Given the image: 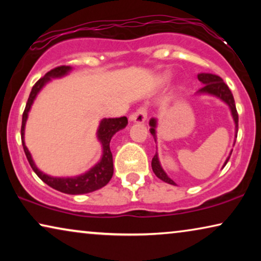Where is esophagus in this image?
I'll list each match as a JSON object with an SVG mask.
<instances>
[{
	"instance_id": "obj_1",
	"label": "esophagus",
	"mask_w": 261,
	"mask_h": 261,
	"mask_svg": "<svg viewBox=\"0 0 261 261\" xmlns=\"http://www.w3.org/2000/svg\"><path fill=\"white\" fill-rule=\"evenodd\" d=\"M146 119H147V112H146L145 107H140L129 116V120L133 121V122L137 123H142L145 122Z\"/></svg>"
}]
</instances>
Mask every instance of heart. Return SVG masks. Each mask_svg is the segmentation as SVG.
<instances>
[{
    "instance_id": "obj_1",
    "label": "heart",
    "mask_w": 261,
    "mask_h": 261,
    "mask_svg": "<svg viewBox=\"0 0 261 261\" xmlns=\"http://www.w3.org/2000/svg\"><path fill=\"white\" fill-rule=\"evenodd\" d=\"M163 80H164V81H167V80H169V77H167V76H164Z\"/></svg>"
}]
</instances>
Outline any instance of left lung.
Instances as JSON below:
<instances>
[{
	"mask_svg": "<svg viewBox=\"0 0 261 261\" xmlns=\"http://www.w3.org/2000/svg\"><path fill=\"white\" fill-rule=\"evenodd\" d=\"M197 78L201 83L204 84L197 91V94H208L212 96H216L217 98H220L221 101H223L226 105H228V107H229L231 116H233V120L235 123V138H237L238 128H239V115L237 112V107H235L233 94H231V91L229 90V88H228V85L224 83L222 78L216 76V74L199 73ZM149 126H151V129H149V132H151V134L154 137V140H155V127H156L155 119H152L151 121H149ZM230 154H231V151H230ZM230 154L227 158L226 163H224L223 166H226V164L228 163V160H229V158H230ZM152 170H153V172H154L155 176L159 178V179H162L163 181H165V183H169L172 185L176 184L169 176H167L165 171L163 170V167H162V165H160L159 159H158V153H155L154 156H153V159H152Z\"/></svg>",
	"mask_w": 261,
	"mask_h": 261,
	"instance_id": "left-lung-1",
	"label": "left lung"
}]
</instances>
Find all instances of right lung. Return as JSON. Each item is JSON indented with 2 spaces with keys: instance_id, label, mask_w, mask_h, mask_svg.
<instances>
[{
  "instance_id": "right-lung-1",
  "label": "right lung",
  "mask_w": 261,
  "mask_h": 261,
  "mask_svg": "<svg viewBox=\"0 0 261 261\" xmlns=\"http://www.w3.org/2000/svg\"><path fill=\"white\" fill-rule=\"evenodd\" d=\"M72 67L70 66H58L55 69L48 71L44 77L40 78L37 83L33 85L32 91L28 97V101L26 103V108L23 110L22 114V126H21V141H22L24 154L27 156L28 163L37 176L40 179L46 183L49 187L56 189L60 192L69 195H81V194H88V192H92L95 190H98L109 183L112 179L114 173V166H113V154L110 152V140H112L113 135L119 132L120 129H123L127 126L128 120L126 116L116 117V119H103L99 123V127L97 129V138L99 142L102 144L103 154L99 162L96 164L94 167L83 174H80L77 177H67V178H58V177H51L48 174H45L41 172L40 170L35 166V164L32 159V155L28 148L24 145V126H26V121L28 117V113H30L31 107L33 105L35 97L39 94V91L44 88V85L47 82L51 81V78H59L67 74L71 71Z\"/></svg>"
}]
</instances>
